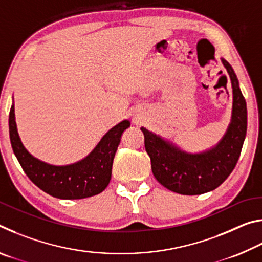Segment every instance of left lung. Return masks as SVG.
<instances>
[{
  "label": "left lung",
  "mask_w": 262,
  "mask_h": 262,
  "mask_svg": "<svg viewBox=\"0 0 262 262\" xmlns=\"http://www.w3.org/2000/svg\"><path fill=\"white\" fill-rule=\"evenodd\" d=\"M222 63L231 79L232 115L227 133L214 148L189 154L147 128H141L155 178L172 192L199 195L214 190L231 174L241 156L247 130L246 101L232 67L223 59Z\"/></svg>",
  "instance_id": "8db88e82"
}]
</instances>
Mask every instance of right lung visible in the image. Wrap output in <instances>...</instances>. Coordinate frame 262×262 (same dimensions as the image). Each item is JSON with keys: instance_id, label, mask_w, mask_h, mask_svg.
<instances>
[{"instance_id": "add662e5", "label": "right lung", "mask_w": 262, "mask_h": 262, "mask_svg": "<svg viewBox=\"0 0 262 262\" xmlns=\"http://www.w3.org/2000/svg\"><path fill=\"white\" fill-rule=\"evenodd\" d=\"M130 126L123 120L103 136L88 156L69 165H51L33 157L21 143L15 121V106L9 113L11 147L26 176L43 192L63 200L94 196L107 187L112 174L113 158L122 133Z\"/></svg>"}]
</instances>
